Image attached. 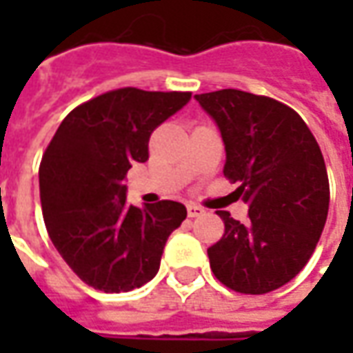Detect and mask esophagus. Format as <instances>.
I'll use <instances>...</instances> for the list:
<instances>
[{"instance_id":"34e87169","label":"esophagus","mask_w":353,"mask_h":353,"mask_svg":"<svg viewBox=\"0 0 353 353\" xmlns=\"http://www.w3.org/2000/svg\"><path fill=\"white\" fill-rule=\"evenodd\" d=\"M202 214H204V210L200 206H196V204H187V215L189 217H199Z\"/></svg>"}]
</instances>
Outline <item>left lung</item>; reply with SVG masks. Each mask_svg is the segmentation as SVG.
Returning <instances> with one entry per match:
<instances>
[{"instance_id":"1","label":"left lung","mask_w":353,"mask_h":353,"mask_svg":"<svg viewBox=\"0 0 353 353\" xmlns=\"http://www.w3.org/2000/svg\"><path fill=\"white\" fill-rule=\"evenodd\" d=\"M221 130L223 174L250 206L248 223L217 212L221 240L208 248L215 278L236 293L265 295L310 261L329 212V177L318 141L295 109L236 88L196 94Z\"/></svg>"}]
</instances>
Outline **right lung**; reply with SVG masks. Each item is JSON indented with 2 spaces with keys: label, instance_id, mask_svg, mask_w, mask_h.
I'll return each mask as SVG.
<instances>
[{
  "label": "right lung",
  "instance_id": "add662e5",
  "mask_svg": "<svg viewBox=\"0 0 353 353\" xmlns=\"http://www.w3.org/2000/svg\"><path fill=\"white\" fill-rule=\"evenodd\" d=\"M191 92L126 87L100 94L68 113L39 164V196L52 244L94 289L121 293L153 280L168 236L187 210L174 200L126 204V172L149 159L157 126Z\"/></svg>",
  "mask_w": 353,
  "mask_h": 353
}]
</instances>
